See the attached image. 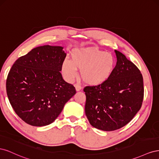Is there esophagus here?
Returning a JSON list of instances; mask_svg holds the SVG:
<instances>
[{
	"mask_svg": "<svg viewBox=\"0 0 159 159\" xmlns=\"http://www.w3.org/2000/svg\"><path fill=\"white\" fill-rule=\"evenodd\" d=\"M75 89H76L77 91L81 90V85L80 84H75Z\"/></svg>",
	"mask_w": 159,
	"mask_h": 159,
	"instance_id": "esophagus-1",
	"label": "esophagus"
}]
</instances>
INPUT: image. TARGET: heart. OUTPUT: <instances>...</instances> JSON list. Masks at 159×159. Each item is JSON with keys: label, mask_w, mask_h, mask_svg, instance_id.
<instances>
[{"label": "heart", "mask_w": 159, "mask_h": 159, "mask_svg": "<svg viewBox=\"0 0 159 159\" xmlns=\"http://www.w3.org/2000/svg\"><path fill=\"white\" fill-rule=\"evenodd\" d=\"M115 58L109 52L95 49L75 50L71 52V60L65 59L61 71L66 79L71 81L78 76V70L85 83L91 85L102 84L113 73Z\"/></svg>", "instance_id": "obj_1"}]
</instances>
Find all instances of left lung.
<instances>
[{
    "label": "left lung",
    "instance_id": "1",
    "mask_svg": "<svg viewBox=\"0 0 159 159\" xmlns=\"http://www.w3.org/2000/svg\"><path fill=\"white\" fill-rule=\"evenodd\" d=\"M117 64L109 78L86 86L85 112L93 127L111 131L126 125L140 110L144 96L141 71L121 52L115 50Z\"/></svg>",
    "mask_w": 159,
    "mask_h": 159
}]
</instances>
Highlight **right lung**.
Returning <instances> with one entry per match:
<instances>
[{"label":"right lung","mask_w":159,"mask_h":159,"mask_svg":"<svg viewBox=\"0 0 159 159\" xmlns=\"http://www.w3.org/2000/svg\"><path fill=\"white\" fill-rule=\"evenodd\" d=\"M63 48L49 45L35 48L16 60L8 74L9 102L18 116L30 125L54 122L76 93L60 73L66 56Z\"/></svg>","instance_id":"obj_1"}]
</instances>
